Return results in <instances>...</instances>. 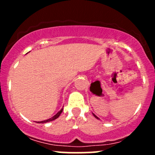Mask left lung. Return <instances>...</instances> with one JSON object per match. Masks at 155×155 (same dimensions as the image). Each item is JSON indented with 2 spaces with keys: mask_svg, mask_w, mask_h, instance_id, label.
<instances>
[{
  "mask_svg": "<svg viewBox=\"0 0 155 155\" xmlns=\"http://www.w3.org/2000/svg\"><path fill=\"white\" fill-rule=\"evenodd\" d=\"M93 115H94V117H95V118H97V119H99V118H98V117H97V116H96V115H94V113H93Z\"/></svg>",
  "mask_w": 155,
  "mask_h": 155,
  "instance_id": "left-lung-1",
  "label": "left lung"
}]
</instances>
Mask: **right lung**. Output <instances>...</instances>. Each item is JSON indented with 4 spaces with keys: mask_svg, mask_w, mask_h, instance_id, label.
<instances>
[{
    "mask_svg": "<svg viewBox=\"0 0 155 155\" xmlns=\"http://www.w3.org/2000/svg\"><path fill=\"white\" fill-rule=\"evenodd\" d=\"M62 111H63V108H62V109H61V110L59 111V112H58V113L56 114V115H54V116L51 117V118H48V119H47V120H44V121H38V122H37V123H46V122H48V121H53V120L56 119V118H58L59 116H60V115H61V114Z\"/></svg>",
    "mask_w": 155,
    "mask_h": 155,
    "instance_id": "obj_1",
    "label": "right lung"
}]
</instances>
